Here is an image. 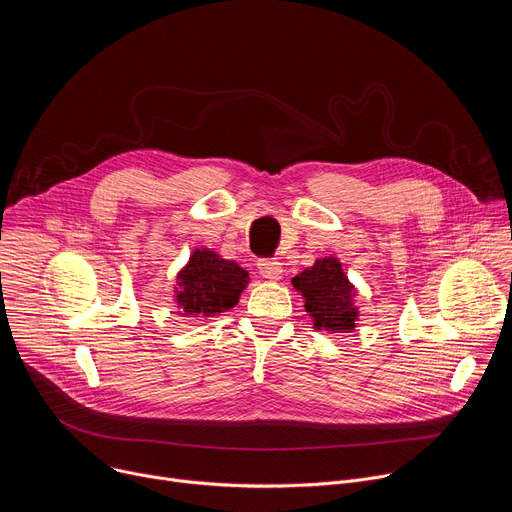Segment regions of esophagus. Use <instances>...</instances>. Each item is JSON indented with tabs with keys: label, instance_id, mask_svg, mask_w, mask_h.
<instances>
[{
	"label": "esophagus",
	"instance_id": "34e87169",
	"mask_svg": "<svg viewBox=\"0 0 512 512\" xmlns=\"http://www.w3.org/2000/svg\"><path fill=\"white\" fill-rule=\"evenodd\" d=\"M259 273L265 277V279H281L283 275V263H279L277 259H261L259 263Z\"/></svg>",
	"mask_w": 512,
	"mask_h": 512
}]
</instances>
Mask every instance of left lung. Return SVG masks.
I'll list each match as a JSON object with an SVG mask.
<instances>
[{
  "label": "left lung",
  "instance_id": "8db88e82",
  "mask_svg": "<svg viewBox=\"0 0 512 512\" xmlns=\"http://www.w3.org/2000/svg\"><path fill=\"white\" fill-rule=\"evenodd\" d=\"M304 296L306 312L314 318V328L326 332H350L358 318L354 306L356 289L334 257L318 259L291 279Z\"/></svg>",
  "mask_w": 512,
  "mask_h": 512
}]
</instances>
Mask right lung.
Masks as SVG:
<instances>
[{"label": "right lung", "mask_w": 512, "mask_h": 512, "mask_svg": "<svg viewBox=\"0 0 512 512\" xmlns=\"http://www.w3.org/2000/svg\"><path fill=\"white\" fill-rule=\"evenodd\" d=\"M249 273L214 251L196 249L178 273L176 304L186 318L214 316L237 306Z\"/></svg>", "instance_id": "add662e5"}]
</instances>
